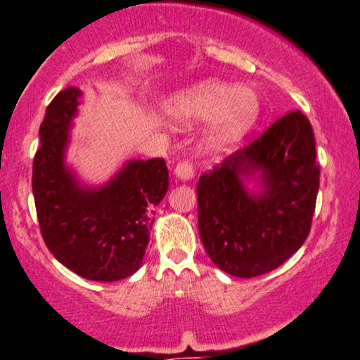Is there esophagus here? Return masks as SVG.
<instances>
[{
  "instance_id": "obj_1",
  "label": "esophagus",
  "mask_w": 360,
  "mask_h": 360,
  "mask_svg": "<svg viewBox=\"0 0 360 360\" xmlns=\"http://www.w3.org/2000/svg\"><path fill=\"white\" fill-rule=\"evenodd\" d=\"M174 176H176L179 181H189V179H193V176H194L193 162L186 161V159H184V161L177 162V166L174 167Z\"/></svg>"
}]
</instances>
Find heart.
Listing matches in <instances>:
<instances>
[{"instance_id": "heart-1", "label": "heart", "mask_w": 360, "mask_h": 360, "mask_svg": "<svg viewBox=\"0 0 360 360\" xmlns=\"http://www.w3.org/2000/svg\"><path fill=\"white\" fill-rule=\"evenodd\" d=\"M261 98L249 86H234L217 79H204L171 94L166 115L177 122L209 121L204 144L222 151L243 141L261 117Z\"/></svg>"}]
</instances>
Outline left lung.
<instances>
[{
	"label": "left lung",
	"instance_id": "left-lung-1",
	"mask_svg": "<svg viewBox=\"0 0 360 360\" xmlns=\"http://www.w3.org/2000/svg\"><path fill=\"white\" fill-rule=\"evenodd\" d=\"M317 191L312 126L301 111L289 112L199 177L198 226L207 256L234 277L274 271L307 239Z\"/></svg>",
	"mask_w": 360,
	"mask_h": 360
}]
</instances>
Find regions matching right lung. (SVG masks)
Here are the masks:
<instances>
[{
    "instance_id": "obj_1",
    "label": "right lung",
    "mask_w": 360,
    "mask_h": 360,
    "mask_svg": "<svg viewBox=\"0 0 360 360\" xmlns=\"http://www.w3.org/2000/svg\"><path fill=\"white\" fill-rule=\"evenodd\" d=\"M81 91L68 88L49 103L33 161V195L44 244L63 266L89 281L115 282L143 264L154 207L169 188L162 158L124 162L108 183L83 184L66 165Z\"/></svg>"
}]
</instances>
